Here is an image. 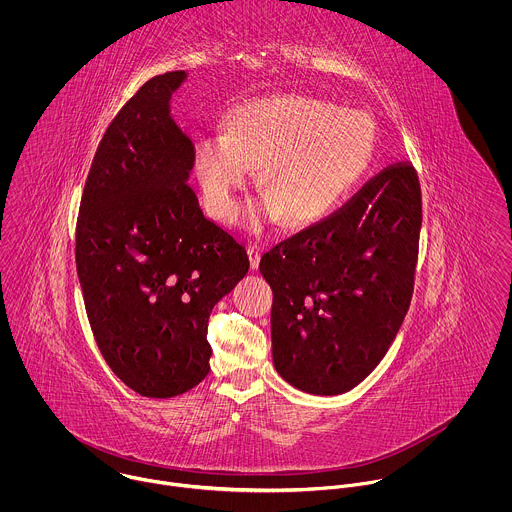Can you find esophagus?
Segmentation results:
<instances>
[{
	"mask_svg": "<svg viewBox=\"0 0 512 512\" xmlns=\"http://www.w3.org/2000/svg\"><path fill=\"white\" fill-rule=\"evenodd\" d=\"M248 260H250V270H258L260 266V256H262V250L258 246H248Z\"/></svg>",
	"mask_w": 512,
	"mask_h": 512,
	"instance_id": "1",
	"label": "esophagus"
}]
</instances>
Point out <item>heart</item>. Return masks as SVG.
Returning <instances> with one entry per match:
<instances>
[{
	"instance_id": "heart-1",
	"label": "heart",
	"mask_w": 512,
	"mask_h": 512,
	"mask_svg": "<svg viewBox=\"0 0 512 512\" xmlns=\"http://www.w3.org/2000/svg\"><path fill=\"white\" fill-rule=\"evenodd\" d=\"M374 132L363 114L331 102L282 94L242 106L226 136L201 142L195 171L207 215L236 219L254 169L264 167V215L305 230L329 219L363 183Z\"/></svg>"
}]
</instances>
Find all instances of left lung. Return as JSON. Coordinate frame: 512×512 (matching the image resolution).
Segmentation results:
<instances>
[{
  "label": "left lung",
  "mask_w": 512,
  "mask_h": 512,
  "mask_svg": "<svg viewBox=\"0 0 512 512\" xmlns=\"http://www.w3.org/2000/svg\"><path fill=\"white\" fill-rule=\"evenodd\" d=\"M420 226L418 173L396 163L262 256L274 292L272 357L286 382L337 396L376 368L410 307Z\"/></svg>",
  "instance_id": "8db88e82"
}]
</instances>
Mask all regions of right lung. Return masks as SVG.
<instances>
[{
	"label": "right lung",
	"mask_w": 512,
	"mask_h": 512,
	"mask_svg": "<svg viewBox=\"0 0 512 512\" xmlns=\"http://www.w3.org/2000/svg\"><path fill=\"white\" fill-rule=\"evenodd\" d=\"M185 78H149L118 112L76 222V272L96 345L147 398L179 396L209 374L211 311L250 268L244 246L205 219L187 185L195 146L169 110Z\"/></svg>",
	"instance_id": "right-lung-1"
}]
</instances>
